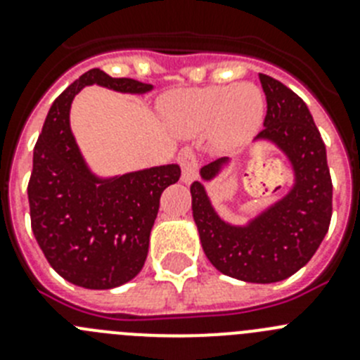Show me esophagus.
Returning <instances> with one entry per match:
<instances>
[{"label":"esophagus","instance_id":"obj_1","mask_svg":"<svg viewBox=\"0 0 360 360\" xmlns=\"http://www.w3.org/2000/svg\"><path fill=\"white\" fill-rule=\"evenodd\" d=\"M176 160L180 164V167H182V182H193L196 174H198V160H196L195 151L191 148H184L182 151L178 153Z\"/></svg>","mask_w":360,"mask_h":360}]
</instances>
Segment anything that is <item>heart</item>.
I'll use <instances>...</instances> for the list:
<instances>
[{
	"label": "heart",
	"instance_id": "1",
	"mask_svg": "<svg viewBox=\"0 0 360 360\" xmlns=\"http://www.w3.org/2000/svg\"><path fill=\"white\" fill-rule=\"evenodd\" d=\"M164 113L178 135L195 136L209 129L216 148L231 149L249 141L262 126L265 98L252 82L186 88L165 98Z\"/></svg>",
	"mask_w": 360,
	"mask_h": 360
}]
</instances>
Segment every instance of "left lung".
Listing matches in <instances>:
<instances>
[{
	"label": "left lung",
	"mask_w": 360,
	"mask_h": 360,
	"mask_svg": "<svg viewBox=\"0 0 360 360\" xmlns=\"http://www.w3.org/2000/svg\"><path fill=\"white\" fill-rule=\"evenodd\" d=\"M266 115L259 141L274 142L290 160L295 182L285 198L249 225L225 224L200 182H193V218L209 262L225 276L247 283H276L303 269L319 249L332 219V176L326 148L303 98L276 79L259 73ZM227 158L203 165L212 180Z\"/></svg>",
	"instance_id": "1"
}]
</instances>
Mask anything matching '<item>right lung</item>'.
Returning a JSON list of instances; mask_svg holds the SVG:
<instances>
[{
    "instance_id": "obj_1",
    "label": "right lung",
    "mask_w": 360,
    "mask_h": 360,
    "mask_svg": "<svg viewBox=\"0 0 360 360\" xmlns=\"http://www.w3.org/2000/svg\"><path fill=\"white\" fill-rule=\"evenodd\" d=\"M88 84L122 94H146L151 84L110 77L94 68L53 101L34 148L28 182L32 231L52 269L77 287L106 290L144 266L160 195L178 182L176 164L97 178L70 131L73 97Z\"/></svg>"
}]
</instances>
